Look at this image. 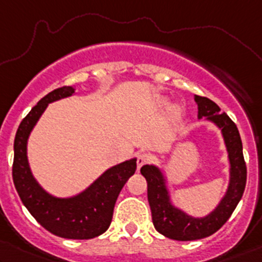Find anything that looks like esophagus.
I'll return each mask as SVG.
<instances>
[{"label": "esophagus", "mask_w": 262, "mask_h": 262, "mask_svg": "<svg viewBox=\"0 0 262 262\" xmlns=\"http://www.w3.org/2000/svg\"><path fill=\"white\" fill-rule=\"evenodd\" d=\"M149 162H150V157H149L146 153H140L139 155H138V159H137L138 169H140L143 165H144V164L149 163Z\"/></svg>", "instance_id": "1"}]
</instances>
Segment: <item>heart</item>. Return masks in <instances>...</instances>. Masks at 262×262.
Masks as SVG:
<instances>
[{
    "mask_svg": "<svg viewBox=\"0 0 262 262\" xmlns=\"http://www.w3.org/2000/svg\"><path fill=\"white\" fill-rule=\"evenodd\" d=\"M165 104H166V99L165 98L158 99V105H159V107H163V105H165ZM183 114H184V111H183V108L180 107V105H175V107L171 108L170 117H171V119H173V120L182 119Z\"/></svg>",
    "mask_w": 262,
    "mask_h": 262,
    "instance_id": "heart-1",
    "label": "heart"
}]
</instances>
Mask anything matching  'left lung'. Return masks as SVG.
<instances>
[{
    "label": "left lung",
    "instance_id": "8db88e82",
    "mask_svg": "<svg viewBox=\"0 0 262 262\" xmlns=\"http://www.w3.org/2000/svg\"><path fill=\"white\" fill-rule=\"evenodd\" d=\"M195 102L198 104V118L205 117L220 129L228 150L230 180L228 190L219 205L204 217L188 215L171 204L165 178L158 166L144 165L140 169L148 183V201L154 228L164 236L178 241L199 240L216 232L231 216L246 185V164L236 124L228 114L221 113L219 105L211 99L195 96Z\"/></svg>",
    "mask_w": 262,
    "mask_h": 262
}]
</instances>
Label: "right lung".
Returning a JSON list of instances; mask_svg holds the SVG:
<instances>
[{"label": "right lung", "instance_id": "1", "mask_svg": "<svg viewBox=\"0 0 262 262\" xmlns=\"http://www.w3.org/2000/svg\"><path fill=\"white\" fill-rule=\"evenodd\" d=\"M73 93V87L54 89L24 118L14 138L12 178L24 205L43 228L59 237L88 240L107 231L118 195L136 173L137 159L112 166L84 191L72 198L53 196L37 183L27 159L28 137L50 103Z\"/></svg>", "mask_w": 262, "mask_h": 262}]
</instances>
